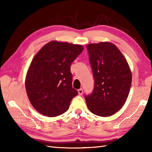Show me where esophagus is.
<instances>
[{
  "instance_id": "esophagus-1",
  "label": "esophagus",
  "mask_w": 152,
  "mask_h": 152,
  "mask_svg": "<svg viewBox=\"0 0 152 152\" xmlns=\"http://www.w3.org/2000/svg\"><path fill=\"white\" fill-rule=\"evenodd\" d=\"M78 94L79 95H82V94H83V89L80 88L78 91Z\"/></svg>"
}]
</instances>
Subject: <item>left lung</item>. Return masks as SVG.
Listing matches in <instances>:
<instances>
[{
	"instance_id": "obj_1",
	"label": "left lung",
	"mask_w": 152,
	"mask_h": 152,
	"mask_svg": "<svg viewBox=\"0 0 152 152\" xmlns=\"http://www.w3.org/2000/svg\"><path fill=\"white\" fill-rule=\"evenodd\" d=\"M86 48L94 79L92 92L84 96L87 107L98 116H111L127 101L132 72L126 59L113 43H91Z\"/></svg>"
}]
</instances>
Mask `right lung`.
Returning <instances> with one entry per match:
<instances>
[{
	"label": "right lung",
	"mask_w": 152,
	"mask_h": 152,
	"mask_svg": "<svg viewBox=\"0 0 152 152\" xmlns=\"http://www.w3.org/2000/svg\"><path fill=\"white\" fill-rule=\"evenodd\" d=\"M83 50L81 45L51 41L33 58L25 88L30 102L41 114L57 117L68 109L78 94L72 88L71 64Z\"/></svg>",
	"instance_id": "add662e5"
}]
</instances>
